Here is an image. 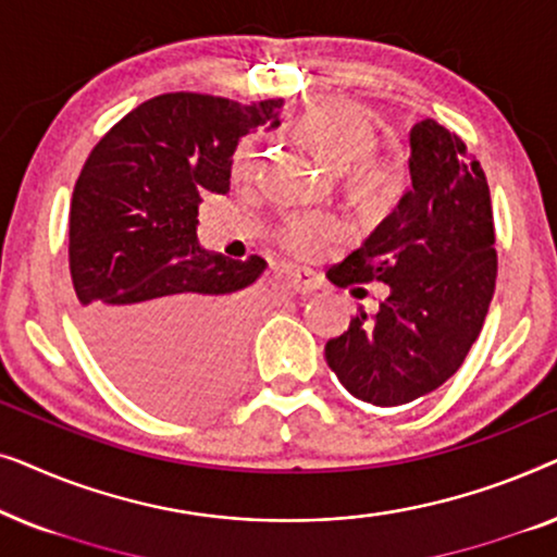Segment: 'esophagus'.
I'll return each instance as SVG.
<instances>
[{
    "instance_id": "1",
    "label": "esophagus",
    "mask_w": 557,
    "mask_h": 557,
    "mask_svg": "<svg viewBox=\"0 0 557 557\" xmlns=\"http://www.w3.org/2000/svg\"><path fill=\"white\" fill-rule=\"evenodd\" d=\"M286 278L294 292L299 294H311L322 286V276H317L314 271H307V269H286Z\"/></svg>"
}]
</instances>
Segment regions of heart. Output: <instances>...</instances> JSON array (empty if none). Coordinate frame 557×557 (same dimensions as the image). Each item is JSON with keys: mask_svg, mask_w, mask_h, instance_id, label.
<instances>
[{"mask_svg": "<svg viewBox=\"0 0 557 557\" xmlns=\"http://www.w3.org/2000/svg\"><path fill=\"white\" fill-rule=\"evenodd\" d=\"M294 134L311 157L337 172L349 200L380 205L393 195L398 172L391 162L372 154V128L355 106L342 101L319 103L301 113ZM258 162L256 139H243L235 149V172L250 174ZM345 235L339 218L324 212L288 215L276 227L278 246L294 258H314Z\"/></svg>", "mask_w": 557, "mask_h": 557, "instance_id": "1", "label": "heart"}]
</instances>
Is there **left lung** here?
<instances>
[{"label":"left lung","mask_w":557,"mask_h":557,"mask_svg":"<svg viewBox=\"0 0 557 557\" xmlns=\"http://www.w3.org/2000/svg\"><path fill=\"white\" fill-rule=\"evenodd\" d=\"M410 187L360 248L332 265L339 288L383 281L377 314L362 307L326 342L334 375L357 400L395 408L461 368L497 281L490 185L461 136L438 121L410 128Z\"/></svg>","instance_id":"obj_1"}]
</instances>
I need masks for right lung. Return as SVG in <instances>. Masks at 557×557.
<instances>
[{
	"instance_id": "right-lung-1",
	"label": "right lung",
	"mask_w": 557,
	"mask_h": 557,
	"mask_svg": "<svg viewBox=\"0 0 557 557\" xmlns=\"http://www.w3.org/2000/svg\"><path fill=\"white\" fill-rule=\"evenodd\" d=\"M284 98L238 103L162 94L113 124L75 180L67 261L81 324L106 372L172 416L233 393L261 256L233 261L197 243L202 197L231 189L233 151L278 126Z\"/></svg>"
}]
</instances>
